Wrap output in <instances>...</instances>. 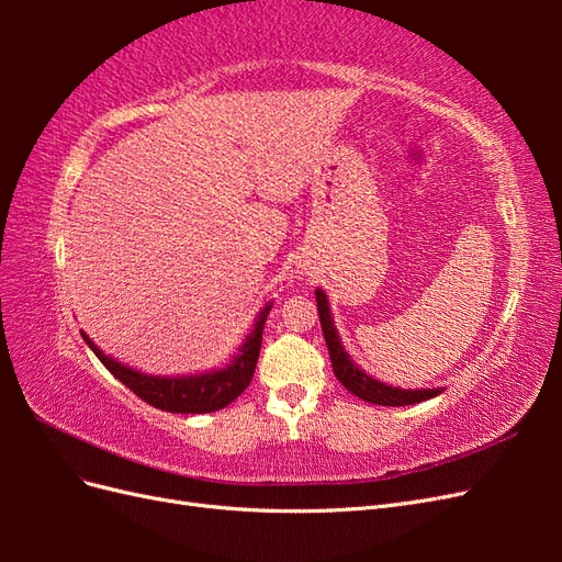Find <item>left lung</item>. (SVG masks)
I'll use <instances>...</instances> for the list:
<instances>
[{
  "label": "left lung",
  "mask_w": 562,
  "mask_h": 562,
  "mask_svg": "<svg viewBox=\"0 0 562 562\" xmlns=\"http://www.w3.org/2000/svg\"><path fill=\"white\" fill-rule=\"evenodd\" d=\"M316 307H318V318H321V328H323V337H326L328 345V353H330V363H333V372L335 378L342 382V386L347 391H351L353 396H359L368 403L375 405H415L419 401H429L438 394H443V386L438 389H401V386H391L386 382H380L363 368H359V363H353L351 356L345 351L342 339L337 335L335 321L330 314V304H328V295L316 288Z\"/></svg>",
  "instance_id": "8db88e82"
}]
</instances>
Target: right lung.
<instances>
[{
    "label": "right lung",
    "mask_w": 562,
    "mask_h": 562,
    "mask_svg": "<svg viewBox=\"0 0 562 562\" xmlns=\"http://www.w3.org/2000/svg\"><path fill=\"white\" fill-rule=\"evenodd\" d=\"M271 304L267 302L260 310L258 318L252 323V330L246 335L241 347L236 349L234 359L215 370L194 372V375H149V372L135 370L122 361L112 359L103 349H100L93 339L81 330L83 342L98 356L112 375L126 384L135 396H140L145 403L159 407L166 413H182V415H199V413H215L220 407L229 405L234 398H239L246 386L252 380L255 366H258L260 345H262V330L267 314L271 312Z\"/></svg>",
    "instance_id": "right-lung-1"
}]
</instances>
